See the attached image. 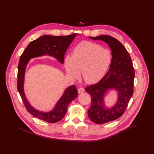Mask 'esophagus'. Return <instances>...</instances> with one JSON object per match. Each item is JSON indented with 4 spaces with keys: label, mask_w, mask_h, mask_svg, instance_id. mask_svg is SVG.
Segmentation results:
<instances>
[{
    "label": "esophagus",
    "mask_w": 154,
    "mask_h": 154,
    "mask_svg": "<svg viewBox=\"0 0 154 154\" xmlns=\"http://www.w3.org/2000/svg\"><path fill=\"white\" fill-rule=\"evenodd\" d=\"M84 91H85V90H84L83 88L80 87V88H78V93H79V94L82 93H83Z\"/></svg>",
    "instance_id": "obj_1"
}]
</instances>
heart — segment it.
<instances>
[{"label": "heart", "instance_id": "obj_1", "mask_svg": "<svg viewBox=\"0 0 154 154\" xmlns=\"http://www.w3.org/2000/svg\"><path fill=\"white\" fill-rule=\"evenodd\" d=\"M111 61L109 51L91 42H82L74 49L71 57L68 55L64 57V66L71 77L79 78L82 71L86 83H95L103 77Z\"/></svg>", "mask_w": 154, "mask_h": 154}]
</instances>
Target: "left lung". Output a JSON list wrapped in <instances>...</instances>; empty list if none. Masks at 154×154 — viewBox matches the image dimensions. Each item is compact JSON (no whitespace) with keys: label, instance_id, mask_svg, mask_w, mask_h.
I'll use <instances>...</instances> for the list:
<instances>
[{"label":"left lung","instance_id":"obj_1","mask_svg":"<svg viewBox=\"0 0 154 154\" xmlns=\"http://www.w3.org/2000/svg\"><path fill=\"white\" fill-rule=\"evenodd\" d=\"M89 38L106 42L112 52L108 72L99 82L85 88V91L91 96V103L88 115L92 121L102 124L117 119L125 112L134 94L135 70L130 56L118 39L108 35ZM111 88L117 90L119 100L114 107L106 109L104 105V95Z\"/></svg>","mask_w":154,"mask_h":154}]
</instances>
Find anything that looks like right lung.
I'll use <instances>...</instances> for the list:
<instances>
[{
	"label": "right lung",
	"mask_w": 154,
	"mask_h": 154,
	"mask_svg": "<svg viewBox=\"0 0 154 154\" xmlns=\"http://www.w3.org/2000/svg\"><path fill=\"white\" fill-rule=\"evenodd\" d=\"M77 35L75 33L58 36L43 35L30 42L21 55L17 68V91L27 112L34 117L49 123H55L61 120L66 113L69 103L77 97L78 93L75 85L70 86L65 90L63 95L52 111L42 112L37 110L29 103L24 91V75L28 62L32 58L48 55L55 57L63 64L64 54Z\"/></svg>",
	"instance_id": "1"
}]
</instances>
